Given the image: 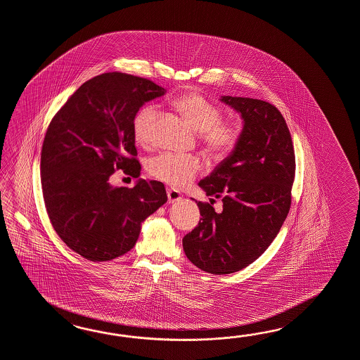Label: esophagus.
I'll return each mask as SVG.
<instances>
[{"label": "esophagus", "instance_id": "esophagus-1", "mask_svg": "<svg viewBox=\"0 0 360 360\" xmlns=\"http://www.w3.org/2000/svg\"><path fill=\"white\" fill-rule=\"evenodd\" d=\"M167 202L169 204H173V202H179L182 199V193L176 190H172V188H167Z\"/></svg>", "mask_w": 360, "mask_h": 360}]
</instances>
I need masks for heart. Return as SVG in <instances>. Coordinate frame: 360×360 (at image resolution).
Returning a JSON list of instances; mask_svg holds the SVG:
<instances>
[{"mask_svg": "<svg viewBox=\"0 0 360 360\" xmlns=\"http://www.w3.org/2000/svg\"><path fill=\"white\" fill-rule=\"evenodd\" d=\"M173 106L199 132L200 144L208 155L225 158L236 150L242 139L243 126L239 120H222L224 109L217 103L190 92L174 98ZM158 117L156 104H146L134 115L132 134L141 146H149L153 141ZM200 170L202 161L191 155L164 152L147 161L149 176L176 188L193 182Z\"/></svg>", "mask_w": 360, "mask_h": 360, "instance_id": "heart-1", "label": "heart"}]
</instances>
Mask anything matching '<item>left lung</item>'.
Masks as SVG:
<instances>
[{"label":"left lung","instance_id":"1","mask_svg":"<svg viewBox=\"0 0 360 360\" xmlns=\"http://www.w3.org/2000/svg\"><path fill=\"white\" fill-rule=\"evenodd\" d=\"M221 101L245 121L236 150L199 182L211 202L223 200V212L198 202L202 219L182 240L188 260L212 274L238 272L264 254L289 213L295 178L294 146L280 110L250 97Z\"/></svg>","mask_w":360,"mask_h":360}]
</instances>
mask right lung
<instances>
[{"label":"right lung","instance_id":"1","mask_svg":"<svg viewBox=\"0 0 360 360\" xmlns=\"http://www.w3.org/2000/svg\"><path fill=\"white\" fill-rule=\"evenodd\" d=\"M165 89L124 72L83 83L53 117L41 148L45 208L58 237L91 262H108L136 243L141 222L167 202L164 184L113 187L117 170L138 178L132 118Z\"/></svg>","mask_w":360,"mask_h":360}]
</instances>
